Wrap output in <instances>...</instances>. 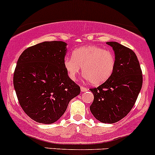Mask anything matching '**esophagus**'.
I'll use <instances>...</instances> for the list:
<instances>
[{"mask_svg": "<svg viewBox=\"0 0 155 155\" xmlns=\"http://www.w3.org/2000/svg\"><path fill=\"white\" fill-rule=\"evenodd\" d=\"M81 92H86V91L89 90V89L87 87H81Z\"/></svg>", "mask_w": 155, "mask_h": 155, "instance_id": "obj_1", "label": "esophagus"}]
</instances>
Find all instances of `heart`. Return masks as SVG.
Returning a JSON list of instances; mask_svg holds the SVG:
<instances>
[{"instance_id":"obj_1","label":"heart","mask_w":155,"mask_h":155,"mask_svg":"<svg viewBox=\"0 0 155 155\" xmlns=\"http://www.w3.org/2000/svg\"><path fill=\"white\" fill-rule=\"evenodd\" d=\"M116 66V57L111 51L95 45L76 48L72 57L64 60V68L71 80L77 79L82 68L85 78L94 85H100L112 75Z\"/></svg>"}]
</instances>
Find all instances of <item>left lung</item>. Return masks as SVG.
<instances>
[{
  "label": "left lung",
  "mask_w": 155,
  "mask_h": 155,
  "mask_svg": "<svg viewBox=\"0 0 155 155\" xmlns=\"http://www.w3.org/2000/svg\"><path fill=\"white\" fill-rule=\"evenodd\" d=\"M113 48L116 66L110 78L97 88L90 89L94 101L91 113L103 123L119 122L131 110L143 85V74L136 54L116 42H107Z\"/></svg>",
  "instance_id": "left-lung-1"
}]
</instances>
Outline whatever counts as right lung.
<instances>
[{
    "instance_id": "obj_1",
    "label": "right lung",
    "mask_w": 155,
    "mask_h": 155,
    "mask_svg": "<svg viewBox=\"0 0 155 155\" xmlns=\"http://www.w3.org/2000/svg\"><path fill=\"white\" fill-rule=\"evenodd\" d=\"M67 44L43 42L31 46L19 57L13 85L21 107L36 122L51 124L66 110L81 92L64 68Z\"/></svg>"
}]
</instances>
